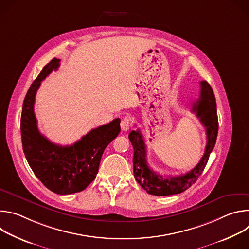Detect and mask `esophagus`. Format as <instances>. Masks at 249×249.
Masks as SVG:
<instances>
[{"instance_id":"obj_1","label":"esophagus","mask_w":249,"mask_h":249,"mask_svg":"<svg viewBox=\"0 0 249 249\" xmlns=\"http://www.w3.org/2000/svg\"><path fill=\"white\" fill-rule=\"evenodd\" d=\"M120 126H121V130L126 132L130 129V126H131V123H130V119L128 117H125L121 120V123H120Z\"/></svg>"}]
</instances>
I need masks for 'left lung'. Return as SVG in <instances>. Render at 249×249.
Segmentation results:
<instances>
[{
	"label": "left lung",
	"mask_w": 249,
	"mask_h": 249,
	"mask_svg": "<svg viewBox=\"0 0 249 249\" xmlns=\"http://www.w3.org/2000/svg\"><path fill=\"white\" fill-rule=\"evenodd\" d=\"M200 87V97L193 103L192 112L196 113L206 128L207 145L202 159L192 170L177 176H163L154 171L147 160V148L143 135L139 129L129 134V140L134 149L133 164L135 179L149 194L167 196L185 191L196 182L208 162L210 154L216 144L219 121L214 91L206 81H202Z\"/></svg>",
	"instance_id": "obj_1"
}]
</instances>
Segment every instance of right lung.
I'll list each match as a JSON object with an SVG mask.
<instances>
[{
	"label": "right lung",
	"instance_id": "obj_1",
	"mask_svg": "<svg viewBox=\"0 0 249 249\" xmlns=\"http://www.w3.org/2000/svg\"><path fill=\"white\" fill-rule=\"evenodd\" d=\"M59 66L60 60L53 58L31 84L22 104L20 133L23 153L35 176L52 192L68 195L83 191L95 179L105 148L120 133V119L92 129L71 146H59L45 138L34 114L35 94Z\"/></svg>",
	"mask_w": 249,
	"mask_h": 249
}]
</instances>
